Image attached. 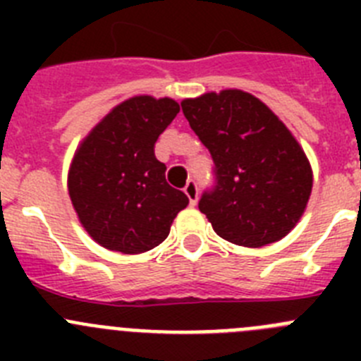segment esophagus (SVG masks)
<instances>
[{
	"mask_svg": "<svg viewBox=\"0 0 361 361\" xmlns=\"http://www.w3.org/2000/svg\"><path fill=\"white\" fill-rule=\"evenodd\" d=\"M184 193H186L188 199H190L191 206H195L197 200H199V186H197L195 180H190V183L186 184V188H184Z\"/></svg>",
	"mask_w": 361,
	"mask_h": 361,
	"instance_id": "esophagus-1",
	"label": "esophagus"
}]
</instances>
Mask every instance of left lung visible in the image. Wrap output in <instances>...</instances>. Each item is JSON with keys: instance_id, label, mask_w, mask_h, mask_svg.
Returning a JSON list of instances; mask_svg holds the SVG:
<instances>
[{"instance_id": "obj_1", "label": "left lung", "mask_w": 361, "mask_h": 361, "mask_svg": "<svg viewBox=\"0 0 361 361\" xmlns=\"http://www.w3.org/2000/svg\"><path fill=\"white\" fill-rule=\"evenodd\" d=\"M180 106L215 164V186L199 209L216 235L244 247L286 237L312 190L311 164L286 124L242 90L184 99Z\"/></svg>"}]
</instances>
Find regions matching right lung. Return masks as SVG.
<instances>
[{
  "label": "right lung",
  "instance_id": "right-lung-1",
  "mask_svg": "<svg viewBox=\"0 0 361 361\" xmlns=\"http://www.w3.org/2000/svg\"><path fill=\"white\" fill-rule=\"evenodd\" d=\"M173 99L137 95L117 104L73 155L68 193L97 244L124 255L153 250L188 197L166 183L155 142L178 114Z\"/></svg>",
  "mask_w": 361,
  "mask_h": 361
}]
</instances>
